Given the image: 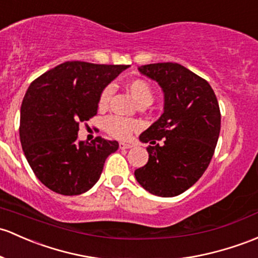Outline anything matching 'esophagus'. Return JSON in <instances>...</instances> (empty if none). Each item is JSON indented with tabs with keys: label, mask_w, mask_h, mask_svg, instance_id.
I'll return each instance as SVG.
<instances>
[{
	"label": "esophagus",
	"mask_w": 258,
	"mask_h": 258,
	"mask_svg": "<svg viewBox=\"0 0 258 258\" xmlns=\"http://www.w3.org/2000/svg\"><path fill=\"white\" fill-rule=\"evenodd\" d=\"M133 145L129 143H120L119 144V149H121V150H125V149H132Z\"/></svg>",
	"instance_id": "obj_1"
}]
</instances>
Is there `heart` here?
<instances>
[{
	"label": "heart",
	"instance_id": "heart-1",
	"mask_svg": "<svg viewBox=\"0 0 258 258\" xmlns=\"http://www.w3.org/2000/svg\"><path fill=\"white\" fill-rule=\"evenodd\" d=\"M125 90L128 91L129 95L134 98V101L139 104L140 107H146L151 103L154 99V91L151 86L146 81L140 79L130 80L124 85ZM113 95L112 86H106L102 90L101 95L98 97V108L101 110L106 109L109 104L110 98ZM138 128V124L134 120L128 118L117 117V115H110L104 120V129L110 137L115 139H128L133 132Z\"/></svg>",
	"mask_w": 258,
	"mask_h": 258
}]
</instances>
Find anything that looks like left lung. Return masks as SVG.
<instances>
[{"mask_svg": "<svg viewBox=\"0 0 258 258\" xmlns=\"http://www.w3.org/2000/svg\"><path fill=\"white\" fill-rule=\"evenodd\" d=\"M139 71L160 85L165 106L140 134V141L154 146L146 149L149 161L135 170V178L151 195L176 197L201 178L214 154L221 118L217 96L206 80L177 62L149 63Z\"/></svg>", "mask_w": 258, "mask_h": 258, "instance_id": "left-lung-1", "label": "left lung"}]
</instances>
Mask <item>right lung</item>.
<instances>
[{
  "label": "right lung",
  "mask_w": 258,
  "mask_h": 258,
  "mask_svg": "<svg viewBox=\"0 0 258 258\" xmlns=\"http://www.w3.org/2000/svg\"><path fill=\"white\" fill-rule=\"evenodd\" d=\"M128 65L66 61L32 82L21 107L19 138L37 178L52 192L77 196L101 177L118 141L77 140L79 124L95 117L102 90Z\"/></svg>",
  "instance_id": "obj_1"
}]
</instances>
